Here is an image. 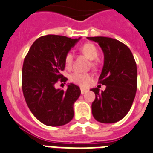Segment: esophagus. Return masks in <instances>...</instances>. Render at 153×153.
<instances>
[{
    "mask_svg": "<svg viewBox=\"0 0 153 153\" xmlns=\"http://www.w3.org/2000/svg\"><path fill=\"white\" fill-rule=\"evenodd\" d=\"M86 92H87V89H83V88H82V89H81V94H85V93H86Z\"/></svg>",
    "mask_w": 153,
    "mask_h": 153,
    "instance_id": "esophagus-1",
    "label": "esophagus"
}]
</instances>
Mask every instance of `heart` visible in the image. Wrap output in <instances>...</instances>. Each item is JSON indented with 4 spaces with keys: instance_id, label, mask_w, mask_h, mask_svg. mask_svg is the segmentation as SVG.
<instances>
[{
    "instance_id": "b5f03b06",
    "label": "heart",
    "mask_w": 153,
    "mask_h": 153,
    "mask_svg": "<svg viewBox=\"0 0 153 153\" xmlns=\"http://www.w3.org/2000/svg\"><path fill=\"white\" fill-rule=\"evenodd\" d=\"M81 52L89 59H95L98 56V51L96 46L92 43H86L83 45L80 48ZM74 61V56L71 53H68L64 56V64L67 68H71ZM92 65L94 64L92 63ZM91 75L88 73H82L79 71H75L70 75L71 82L75 83L77 85H80L82 87H85L89 85L91 81Z\"/></svg>"
}]
</instances>
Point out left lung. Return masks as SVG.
Here are the masks:
<instances>
[{"instance_id":"left-lung-1","label":"left lung","mask_w":153,"mask_h":153,"mask_svg":"<svg viewBox=\"0 0 153 153\" xmlns=\"http://www.w3.org/2000/svg\"><path fill=\"white\" fill-rule=\"evenodd\" d=\"M104 53V66L98 82L106 85L95 94L92 113L97 121L113 123L123 119L134 100L137 85V64L130 48L120 41L106 37H92Z\"/></svg>"}]
</instances>
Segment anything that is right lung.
I'll use <instances>...</instances> for the list:
<instances>
[{
	"mask_svg": "<svg viewBox=\"0 0 153 153\" xmlns=\"http://www.w3.org/2000/svg\"><path fill=\"white\" fill-rule=\"evenodd\" d=\"M65 36H42L33 42L25 57L22 89L27 105L41 123L49 126H63L74 117V103L81 94L73 83L68 89H56L55 84L68 80L61 74L64 56L79 42Z\"/></svg>",
	"mask_w": 153,
	"mask_h": 153,
	"instance_id": "obj_1",
	"label": "right lung"
}]
</instances>
